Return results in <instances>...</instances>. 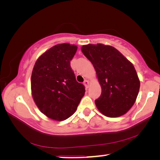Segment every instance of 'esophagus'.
<instances>
[{"instance_id": "esophagus-1", "label": "esophagus", "mask_w": 160, "mask_h": 160, "mask_svg": "<svg viewBox=\"0 0 160 160\" xmlns=\"http://www.w3.org/2000/svg\"><path fill=\"white\" fill-rule=\"evenodd\" d=\"M89 84V81L88 80H85L84 82V85L85 86V87H86V88H88Z\"/></svg>"}]
</instances>
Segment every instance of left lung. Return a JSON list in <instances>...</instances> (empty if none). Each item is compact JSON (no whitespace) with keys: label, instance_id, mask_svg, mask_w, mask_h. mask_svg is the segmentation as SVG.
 Instances as JSON below:
<instances>
[{"label":"left lung","instance_id":"1","mask_svg":"<svg viewBox=\"0 0 160 160\" xmlns=\"http://www.w3.org/2000/svg\"><path fill=\"white\" fill-rule=\"evenodd\" d=\"M95 68L102 92L95 100L100 113L108 117L125 114L138 95L140 80L134 66L114 47L102 43L82 47Z\"/></svg>","mask_w":160,"mask_h":160}]
</instances>
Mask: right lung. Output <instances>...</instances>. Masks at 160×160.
I'll list each match as a JSON object with an SVG mask.
<instances>
[{"label": "right lung", "mask_w": 160, "mask_h": 160, "mask_svg": "<svg viewBox=\"0 0 160 160\" xmlns=\"http://www.w3.org/2000/svg\"><path fill=\"white\" fill-rule=\"evenodd\" d=\"M77 48L67 43L54 46L39 57L32 69L35 103L41 113L56 121L73 115L84 95V86L76 81L70 62Z\"/></svg>", "instance_id": "right-lung-1"}]
</instances>
